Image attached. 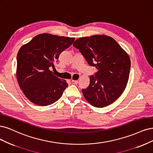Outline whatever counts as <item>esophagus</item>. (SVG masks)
I'll use <instances>...</instances> for the list:
<instances>
[{"label": "esophagus", "mask_w": 153, "mask_h": 153, "mask_svg": "<svg viewBox=\"0 0 153 153\" xmlns=\"http://www.w3.org/2000/svg\"><path fill=\"white\" fill-rule=\"evenodd\" d=\"M71 82H72V83L75 84V85H76V84H78V80H72Z\"/></svg>", "instance_id": "obj_1"}]
</instances>
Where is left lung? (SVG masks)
Here are the masks:
<instances>
[{
	"mask_svg": "<svg viewBox=\"0 0 153 153\" xmlns=\"http://www.w3.org/2000/svg\"><path fill=\"white\" fill-rule=\"evenodd\" d=\"M73 45L97 71L90 76V84L82 89L84 97L93 106L106 107L125 91L128 80L130 59L112 37L94 35L78 39Z\"/></svg>",
	"mask_w": 153,
	"mask_h": 153,
	"instance_id": "obj_1",
	"label": "left lung"
}]
</instances>
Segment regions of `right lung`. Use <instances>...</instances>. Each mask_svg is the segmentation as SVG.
I'll use <instances>...</instances> for the list:
<instances>
[{
  "label": "right lung",
  "instance_id": "obj_1",
  "mask_svg": "<svg viewBox=\"0 0 153 153\" xmlns=\"http://www.w3.org/2000/svg\"><path fill=\"white\" fill-rule=\"evenodd\" d=\"M75 38L49 33L35 36L22 46L17 55L16 76L21 89L30 101L39 106L57 101L68 84L50 70L60 54Z\"/></svg>",
  "mask_w": 153,
  "mask_h": 153
}]
</instances>
